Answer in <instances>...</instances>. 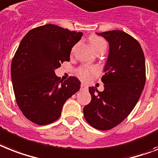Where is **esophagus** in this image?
Segmentation results:
<instances>
[{
    "label": "esophagus",
    "instance_id": "esophagus-1",
    "mask_svg": "<svg viewBox=\"0 0 158 158\" xmlns=\"http://www.w3.org/2000/svg\"><path fill=\"white\" fill-rule=\"evenodd\" d=\"M80 88H81V90H87L88 89V85H86L84 83H82Z\"/></svg>",
    "mask_w": 158,
    "mask_h": 158
}]
</instances>
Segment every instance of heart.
Here are the masks:
<instances>
[{"mask_svg": "<svg viewBox=\"0 0 158 158\" xmlns=\"http://www.w3.org/2000/svg\"><path fill=\"white\" fill-rule=\"evenodd\" d=\"M89 42L95 51H97L100 48H106V46H107V44L105 40L99 36H96V35L91 36L89 39ZM98 71L99 70L97 66H84L80 67L77 70V75L83 80H88L92 75H97Z\"/></svg>", "mask_w": 158, "mask_h": 158, "instance_id": "b5f03b06", "label": "heart"}]
</instances>
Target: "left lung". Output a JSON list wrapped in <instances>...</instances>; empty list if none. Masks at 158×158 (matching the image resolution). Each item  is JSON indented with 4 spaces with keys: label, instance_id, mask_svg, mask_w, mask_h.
Masks as SVG:
<instances>
[{
    "label": "left lung",
    "instance_id": "left-lung-1",
    "mask_svg": "<svg viewBox=\"0 0 158 158\" xmlns=\"http://www.w3.org/2000/svg\"><path fill=\"white\" fill-rule=\"evenodd\" d=\"M109 42L101 80L103 92L89 87L92 101L83 108L86 121L98 130H110L130 114L145 84V59L141 46L119 30L97 33Z\"/></svg>",
    "mask_w": 158,
    "mask_h": 158
}]
</instances>
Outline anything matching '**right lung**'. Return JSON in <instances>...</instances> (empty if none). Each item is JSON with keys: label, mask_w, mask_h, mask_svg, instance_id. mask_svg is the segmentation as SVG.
Masks as SVG:
<instances>
[{"label": "right lung", "mask_w": 158, "mask_h": 158, "mask_svg": "<svg viewBox=\"0 0 158 158\" xmlns=\"http://www.w3.org/2000/svg\"><path fill=\"white\" fill-rule=\"evenodd\" d=\"M83 33L46 24L27 33L11 63L15 98L24 116L46 125L61 115L64 103L80 88V81L70 77L62 82L55 70L70 61L73 46Z\"/></svg>", "instance_id": "1"}]
</instances>
